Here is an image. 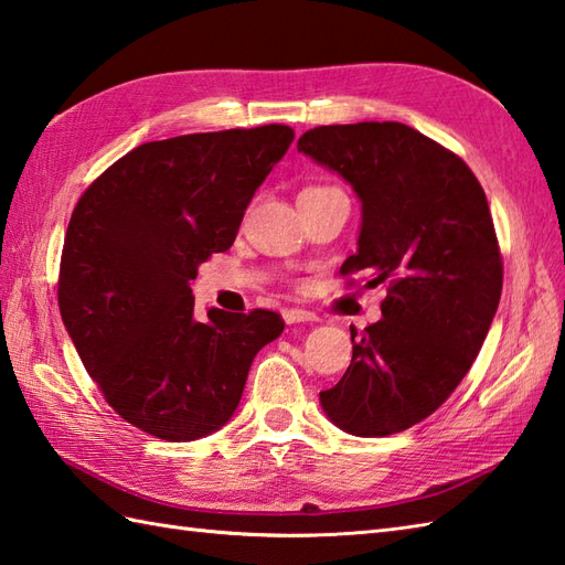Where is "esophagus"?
I'll return each mask as SVG.
<instances>
[{"label":"esophagus","instance_id":"esophagus-1","mask_svg":"<svg viewBox=\"0 0 565 565\" xmlns=\"http://www.w3.org/2000/svg\"><path fill=\"white\" fill-rule=\"evenodd\" d=\"M284 320L289 322V326H294V322H313V320H318V316L310 313V310H306V308H286Z\"/></svg>","mask_w":565,"mask_h":565}]
</instances>
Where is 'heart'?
<instances>
[{
    "instance_id": "1",
    "label": "heart",
    "mask_w": 565,
    "mask_h": 565,
    "mask_svg": "<svg viewBox=\"0 0 565 565\" xmlns=\"http://www.w3.org/2000/svg\"><path fill=\"white\" fill-rule=\"evenodd\" d=\"M308 189H322V186H308Z\"/></svg>"
}]
</instances>
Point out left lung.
Masks as SVG:
<instances>
[{
    "label": "left lung",
    "mask_w": 565,
    "mask_h": 565,
    "mask_svg": "<svg viewBox=\"0 0 565 565\" xmlns=\"http://www.w3.org/2000/svg\"><path fill=\"white\" fill-rule=\"evenodd\" d=\"M298 152L362 201L340 271L388 284L383 318L359 340L352 330V364L320 405L350 435H395L449 398L495 318L502 259L488 199L459 154L405 124L318 126Z\"/></svg>",
    "instance_id": "left-lung-1"
}]
</instances>
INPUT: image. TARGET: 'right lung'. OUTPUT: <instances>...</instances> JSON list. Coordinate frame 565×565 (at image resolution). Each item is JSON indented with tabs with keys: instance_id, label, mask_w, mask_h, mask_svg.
Returning <instances> with one entry per match:
<instances>
[{
	"instance_id": "1",
	"label": "right lung",
	"mask_w": 565,
	"mask_h": 565,
	"mask_svg": "<svg viewBox=\"0 0 565 565\" xmlns=\"http://www.w3.org/2000/svg\"><path fill=\"white\" fill-rule=\"evenodd\" d=\"M294 140L289 126L138 146L77 201L57 306L87 374L126 423L167 441L221 429L252 359L276 340L271 310L194 316L189 281L233 245L245 209Z\"/></svg>"
}]
</instances>
